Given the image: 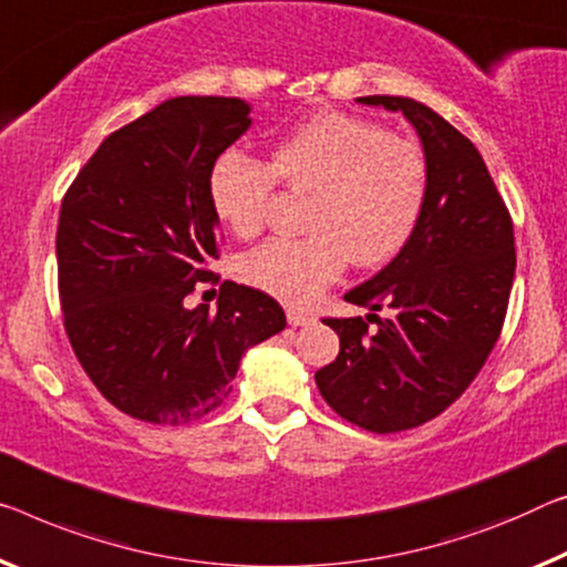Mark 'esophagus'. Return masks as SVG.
<instances>
[{
  "label": "esophagus",
  "mask_w": 567,
  "mask_h": 567,
  "mask_svg": "<svg viewBox=\"0 0 567 567\" xmlns=\"http://www.w3.org/2000/svg\"><path fill=\"white\" fill-rule=\"evenodd\" d=\"M286 319H289L291 327H307L313 321L311 313H303L299 309H286Z\"/></svg>",
  "instance_id": "1"
}]
</instances>
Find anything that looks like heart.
<instances>
[{"label": "heart", "mask_w": 567, "mask_h": 567, "mask_svg": "<svg viewBox=\"0 0 567 567\" xmlns=\"http://www.w3.org/2000/svg\"><path fill=\"white\" fill-rule=\"evenodd\" d=\"M313 189L307 238H274L243 258V278L286 303H309L347 260L382 266L411 240L429 193L421 146L344 113H319L274 146L271 164L228 150L210 169V205L238 235L266 223L276 182Z\"/></svg>", "instance_id": "b5f03b06"}]
</instances>
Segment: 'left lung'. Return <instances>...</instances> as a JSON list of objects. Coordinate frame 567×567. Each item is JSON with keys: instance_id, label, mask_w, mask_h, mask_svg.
<instances>
[{"instance_id": "left-lung-1", "label": "left lung", "mask_w": 567, "mask_h": 567, "mask_svg": "<svg viewBox=\"0 0 567 567\" xmlns=\"http://www.w3.org/2000/svg\"><path fill=\"white\" fill-rule=\"evenodd\" d=\"M357 103L400 111L429 164V193L411 240L344 301L380 311L368 321L324 319L339 354L317 388L334 411L372 433L423 425L472 385L499 339L515 281L512 217L468 138L413 99L362 95Z\"/></svg>"}]
</instances>
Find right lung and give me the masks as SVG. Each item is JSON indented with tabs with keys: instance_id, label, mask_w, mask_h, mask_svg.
I'll list each match as a JSON object with an SVG mask.
<instances>
[{
	"instance_id": "right-lung-1",
	"label": "right lung",
	"mask_w": 567,
	"mask_h": 567,
	"mask_svg": "<svg viewBox=\"0 0 567 567\" xmlns=\"http://www.w3.org/2000/svg\"><path fill=\"white\" fill-rule=\"evenodd\" d=\"M250 124L243 99H169L103 138L63 197L68 339L101 395L138 421L185 425L215 411L246 350L286 327L276 299L233 281L217 311L185 307L220 250L210 169Z\"/></svg>"
}]
</instances>
